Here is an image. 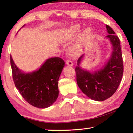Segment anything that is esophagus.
<instances>
[{
	"label": "esophagus",
	"instance_id": "1",
	"mask_svg": "<svg viewBox=\"0 0 133 133\" xmlns=\"http://www.w3.org/2000/svg\"><path fill=\"white\" fill-rule=\"evenodd\" d=\"M65 63H66L67 65H70V66H72V65H73V64H74L73 63H72V61L70 59L66 60V61H65Z\"/></svg>",
	"mask_w": 133,
	"mask_h": 133
}]
</instances>
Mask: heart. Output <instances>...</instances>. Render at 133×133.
I'll return each mask as SVG.
<instances>
[{
    "instance_id": "1",
    "label": "heart",
    "mask_w": 133,
    "mask_h": 133,
    "mask_svg": "<svg viewBox=\"0 0 133 133\" xmlns=\"http://www.w3.org/2000/svg\"><path fill=\"white\" fill-rule=\"evenodd\" d=\"M81 29V27L79 25H74L70 27L68 30V33L70 37H74L77 35ZM91 34V30L90 29H86L83 31V32L80 35V38L77 41V42L70 48V53L74 56H77L81 53L82 46L85 43V42L88 40Z\"/></svg>"
}]
</instances>
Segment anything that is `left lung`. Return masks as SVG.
Returning <instances> with one entry per match:
<instances>
[{"mask_svg": "<svg viewBox=\"0 0 133 133\" xmlns=\"http://www.w3.org/2000/svg\"><path fill=\"white\" fill-rule=\"evenodd\" d=\"M109 38L113 47L111 56L107 64L97 71L91 72L80 66L84 55L77 60L75 67L77 85L82 91L91 99L102 101L115 93L123 74V64L120 42L111 28L106 25Z\"/></svg>", "mask_w": 133, "mask_h": 133, "instance_id": "1", "label": "left lung"}]
</instances>
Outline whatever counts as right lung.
<instances>
[{
    "instance_id": "right-lung-1",
    "label": "right lung",
    "mask_w": 133,
    "mask_h": 133,
    "mask_svg": "<svg viewBox=\"0 0 133 133\" xmlns=\"http://www.w3.org/2000/svg\"><path fill=\"white\" fill-rule=\"evenodd\" d=\"M10 64L15 87L26 101L42 109L50 107L56 101L59 95V78L64 66L63 59H48L39 69L30 73L21 72L11 56Z\"/></svg>"
}]
</instances>
